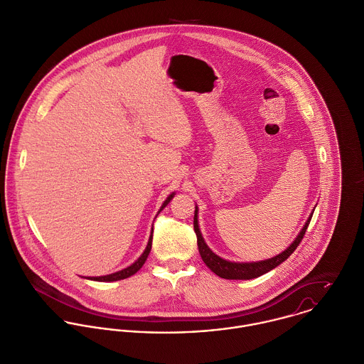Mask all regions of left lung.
I'll return each instance as SVG.
<instances>
[{"mask_svg": "<svg viewBox=\"0 0 364 364\" xmlns=\"http://www.w3.org/2000/svg\"><path fill=\"white\" fill-rule=\"evenodd\" d=\"M314 215V213H312ZM311 218L306 220L304 229L301 230V233L296 236V239L294 242L281 254L269 258V259H264V261H257V262H232L228 259L220 258L219 255H216L203 240L202 233L199 230V225H198V206L195 210V218H193V228H195V233L198 237V248L200 252L202 259L205 261V264L219 277L226 278V279H251V278H257L268 271H271L272 268H275L277 265H279L281 262H284L299 245V242H302L306 229L309 226V222L312 219Z\"/></svg>", "mask_w": 364, "mask_h": 364, "instance_id": "obj_1", "label": "left lung"}]
</instances>
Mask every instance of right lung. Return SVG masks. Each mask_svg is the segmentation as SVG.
<instances>
[{
    "instance_id": "obj_1",
    "label": "right lung",
    "mask_w": 364,
    "mask_h": 364,
    "mask_svg": "<svg viewBox=\"0 0 364 364\" xmlns=\"http://www.w3.org/2000/svg\"><path fill=\"white\" fill-rule=\"evenodd\" d=\"M173 195L175 193H172V195H169L168 198H166V200L164 202V205H162V208H161V210L169 203V200L173 198ZM151 245H152V236L149 237V242L146 244V248H145V251L141 254V257L134 262V264H131L129 267H127V268H124L122 271H117V272H114V274H110V275H105V277H92V278H89V279H93V281H102V282H106V281H119V279H124V278H128V277H131V275H134L142 265H144V262H145V259H146V257H148V254H149V251H151Z\"/></svg>"
}]
</instances>
